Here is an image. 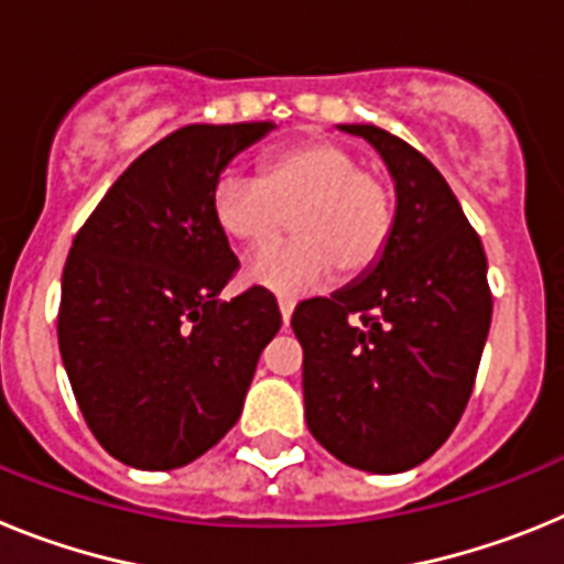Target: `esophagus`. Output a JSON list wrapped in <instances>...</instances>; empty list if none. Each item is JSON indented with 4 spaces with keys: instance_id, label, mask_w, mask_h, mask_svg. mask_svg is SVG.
I'll return each instance as SVG.
<instances>
[{
    "instance_id": "1",
    "label": "esophagus",
    "mask_w": 564,
    "mask_h": 564,
    "mask_svg": "<svg viewBox=\"0 0 564 564\" xmlns=\"http://www.w3.org/2000/svg\"><path fill=\"white\" fill-rule=\"evenodd\" d=\"M293 307H296V299H291V296H279V313H282V322H291V316H293Z\"/></svg>"
}]
</instances>
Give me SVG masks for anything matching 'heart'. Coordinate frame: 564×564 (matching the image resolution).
Returning a JSON list of instances; mask_svg holds the SVG:
<instances>
[{"label": "heart", "instance_id": "obj_1", "mask_svg": "<svg viewBox=\"0 0 564 564\" xmlns=\"http://www.w3.org/2000/svg\"><path fill=\"white\" fill-rule=\"evenodd\" d=\"M291 217L293 242L259 253L248 279L276 293H305L338 271L358 279L381 262L395 231V197L352 149L307 134L257 163V177H223L212 192L217 231L242 251L273 246Z\"/></svg>", "mask_w": 564, "mask_h": 564}]
</instances>
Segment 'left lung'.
Listing matches in <instances>:
<instances>
[{
	"label": "left lung",
	"mask_w": 564,
	"mask_h": 564,
	"mask_svg": "<svg viewBox=\"0 0 564 564\" xmlns=\"http://www.w3.org/2000/svg\"><path fill=\"white\" fill-rule=\"evenodd\" d=\"M395 181V231L381 262L330 299L293 311L307 430L361 471L395 475L441 449L466 410L491 325L486 251L443 174L372 123Z\"/></svg>",
	"instance_id": "1"
}]
</instances>
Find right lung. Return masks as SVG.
I'll use <instances>...</instances> for the list:
<instances>
[{"mask_svg": "<svg viewBox=\"0 0 564 564\" xmlns=\"http://www.w3.org/2000/svg\"><path fill=\"white\" fill-rule=\"evenodd\" d=\"M271 129H174L109 186L73 239L58 350L89 432L127 466L169 471L220 443L282 327L265 288L220 299L239 262L212 220L223 169Z\"/></svg>", "mask_w": 564, "mask_h": 564, "instance_id": "right-lung-1", "label": "right lung"}]
</instances>
